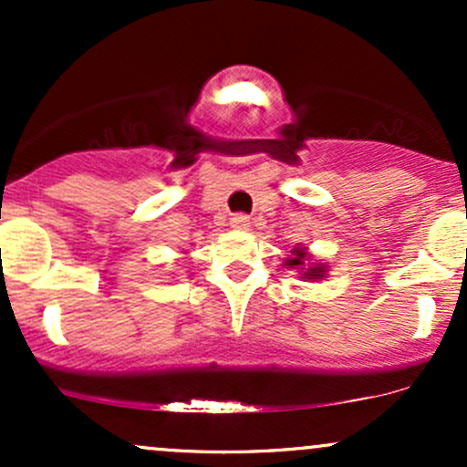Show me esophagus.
<instances>
[{"label": "esophagus", "mask_w": 467, "mask_h": 467, "mask_svg": "<svg viewBox=\"0 0 467 467\" xmlns=\"http://www.w3.org/2000/svg\"><path fill=\"white\" fill-rule=\"evenodd\" d=\"M230 226H233L234 230H248L250 219H248V215H244V213H239V215L230 217Z\"/></svg>", "instance_id": "obj_1"}]
</instances>
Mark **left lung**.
<instances>
[{
  "mask_svg": "<svg viewBox=\"0 0 467 467\" xmlns=\"http://www.w3.org/2000/svg\"><path fill=\"white\" fill-rule=\"evenodd\" d=\"M309 259H312V254H309L307 250L294 248L292 256L285 259V265L292 267V270H301L303 278H309V281H314V278H323L327 275V265L309 264Z\"/></svg>",
  "mask_w": 467,
  "mask_h": 467,
  "instance_id": "left-lung-1",
  "label": "left lung"
}]
</instances>
